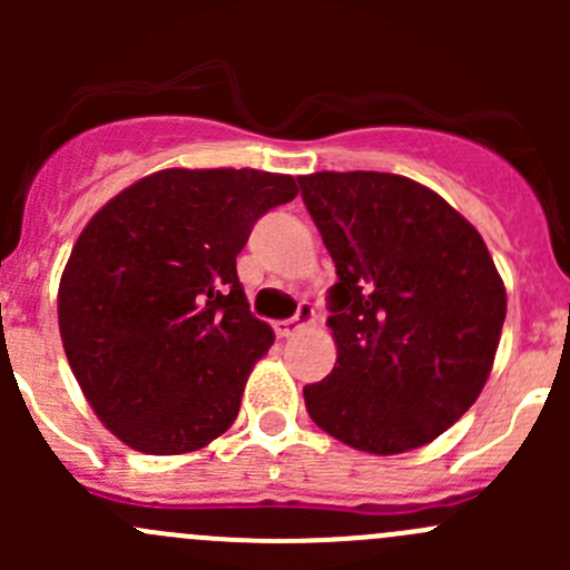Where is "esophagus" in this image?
I'll return each instance as SVG.
<instances>
[{"label":"esophagus","mask_w":570,"mask_h":570,"mask_svg":"<svg viewBox=\"0 0 570 570\" xmlns=\"http://www.w3.org/2000/svg\"><path fill=\"white\" fill-rule=\"evenodd\" d=\"M308 322H314V308L308 306V303H301V306H297V314L292 320H281V322H275V333H278L281 338H286V336H295L297 331H301V327H306Z\"/></svg>","instance_id":"obj_1"}]
</instances>
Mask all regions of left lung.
Wrapping results in <instances>:
<instances>
[{
	"mask_svg": "<svg viewBox=\"0 0 570 570\" xmlns=\"http://www.w3.org/2000/svg\"><path fill=\"white\" fill-rule=\"evenodd\" d=\"M338 281L336 366L303 389L317 428L396 455L439 439L485 386L508 295L476 228L439 193L377 170L301 176Z\"/></svg>",
	"mask_w": 570,
	"mask_h": 570,
	"instance_id": "obj_1",
	"label": "left lung"
}]
</instances>
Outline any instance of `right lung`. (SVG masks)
I'll use <instances>...</instances> for the list:
<instances>
[{
    "mask_svg": "<svg viewBox=\"0 0 570 570\" xmlns=\"http://www.w3.org/2000/svg\"><path fill=\"white\" fill-rule=\"evenodd\" d=\"M297 195L264 170L151 174L101 206L57 292L62 347L96 416L146 455L226 433L273 344L250 314L237 253L253 223Z\"/></svg>",
    "mask_w": 570,
    "mask_h": 570,
    "instance_id": "right-lung-1",
    "label": "right lung"
}]
</instances>
